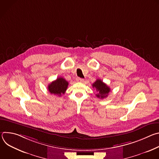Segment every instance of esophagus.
I'll return each instance as SVG.
<instances>
[{
	"label": "esophagus",
	"instance_id": "obj_1",
	"mask_svg": "<svg viewBox=\"0 0 159 159\" xmlns=\"http://www.w3.org/2000/svg\"><path fill=\"white\" fill-rule=\"evenodd\" d=\"M77 81L79 82H84V79H81V78H77Z\"/></svg>",
	"mask_w": 159,
	"mask_h": 159
}]
</instances>
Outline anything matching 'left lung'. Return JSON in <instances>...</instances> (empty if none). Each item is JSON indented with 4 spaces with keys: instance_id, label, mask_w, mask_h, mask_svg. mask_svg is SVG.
Here are the masks:
<instances>
[{
    "instance_id": "1",
    "label": "left lung",
    "mask_w": 159,
    "mask_h": 159,
    "mask_svg": "<svg viewBox=\"0 0 159 159\" xmlns=\"http://www.w3.org/2000/svg\"><path fill=\"white\" fill-rule=\"evenodd\" d=\"M93 88H95L98 92V94H96V96L101 99L106 98L111 90L110 88L100 79H97L93 84Z\"/></svg>"
}]
</instances>
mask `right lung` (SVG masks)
Returning a JSON list of instances; mask_svg holds the SVG:
<instances>
[{
  "label": "right lung",
  "mask_w": 159,
  "mask_h": 159,
  "mask_svg": "<svg viewBox=\"0 0 159 159\" xmlns=\"http://www.w3.org/2000/svg\"><path fill=\"white\" fill-rule=\"evenodd\" d=\"M69 82H68L63 77H58L57 80L53 81L48 86L49 92L54 95H58L60 96L61 94H64L68 87Z\"/></svg>",
  "instance_id": "add662e5"
}]
</instances>
